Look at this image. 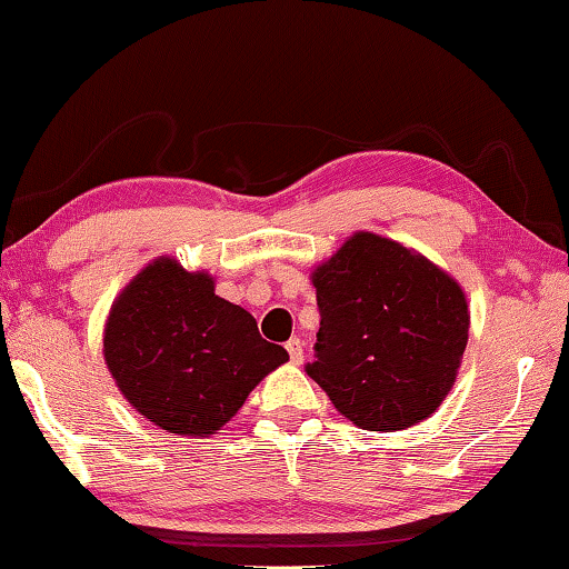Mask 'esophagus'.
Masks as SVG:
<instances>
[{"mask_svg":"<svg viewBox=\"0 0 569 569\" xmlns=\"http://www.w3.org/2000/svg\"><path fill=\"white\" fill-rule=\"evenodd\" d=\"M286 351L291 356L293 363H303V341L301 339H291L286 343Z\"/></svg>","mask_w":569,"mask_h":569,"instance_id":"obj_1","label":"esophagus"}]
</instances>
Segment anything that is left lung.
Returning a JSON list of instances; mask_svg holds the SVG:
<instances>
[{
	"label": "left lung",
	"mask_w": 569,
	"mask_h": 569,
	"mask_svg": "<svg viewBox=\"0 0 569 569\" xmlns=\"http://www.w3.org/2000/svg\"><path fill=\"white\" fill-rule=\"evenodd\" d=\"M321 329L306 373L369 431L431 417L455 387L469 339L467 296L417 250L353 233L313 271Z\"/></svg>",
	"instance_id": "obj_1"
}]
</instances>
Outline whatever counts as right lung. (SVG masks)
Wrapping results in <instances>:
<instances>
[{"label": "right lung", "mask_w": 569, "mask_h": 569, "mask_svg": "<svg viewBox=\"0 0 569 569\" xmlns=\"http://www.w3.org/2000/svg\"><path fill=\"white\" fill-rule=\"evenodd\" d=\"M104 363L134 411L180 437H210L258 381L288 361L246 308L216 296L206 271L156 258L114 298Z\"/></svg>", "instance_id": "add662e5"}]
</instances>
